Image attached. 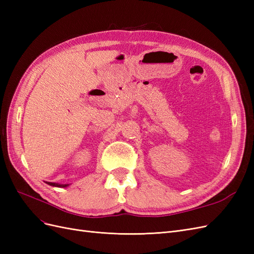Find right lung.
Listing matches in <instances>:
<instances>
[{
	"label": "right lung",
	"instance_id": "obj_1",
	"mask_svg": "<svg viewBox=\"0 0 254 254\" xmlns=\"http://www.w3.org/2000/svg\"><path fill=\"white\" fill-rule=\"evenodd\" d=\"M49 186L52 187H57V188H66L68 184H58V183H54V182H47Z\"/></svg>",
	"mask_w": 254,
	"mask_h": 254
}]
</instances>
